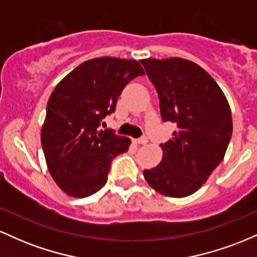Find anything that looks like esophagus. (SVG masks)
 Returning <instances> with one entry per match:
<instances>
[{
  "label": "esophagus",
  "instance_id": "1",
  "mask_svg": "<svg viewBox=\"0 0 257 257\" xmlns=\"http://www.w3.org/2000/svg\"><path fill=\"white\" fill-rule=\"evenodd\" d=\"M134 141L137 144H141V145H146V144L149 143V139H147L146 137H141V138H139V139H137V140H134Z\"/></svg>",
  "mask_w": 257,
  "mask_h": 257
}]
</instances>
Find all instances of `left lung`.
Instances as JSON below:
<instances>
[{
    "label": "left lung",
    "mask_w": 257,
    "mask_h": 257,
    "mask_svg": "<svg viewBox=\"0 0 257 257\" xmlns=\"http://www.w3.org/2000/svg\"><path fill=\"white\" fill-rule=\"evenodd\" d=\"M159 98L161 116L178 131L162 144L163 159L144 170L153 190L182 198L196 192L221 163L232 137V114L225 94L196 63L181 58L143 59Z\"/></svg>",
    "instance_id": "1"
}]
</instances>
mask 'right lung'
<instances>
[{"mask_svg":"<svg viewBox=\"0 0 257 257\" xmlns=\"http://www.w3.org/2000/svg\"><path fill=\"white\" fill-rule=\"evenodd\" d=\"M145 75L137 60L112 57L82 63L59 82L47 104L42 143L47 167L65 193L83 198L107 181L111 162L131 139L99 131L133 78Z\"/></svg>","mask_w":257,"mask_h":257,"instance_id":"add662e5","label":"right lung"}]
</instances>
